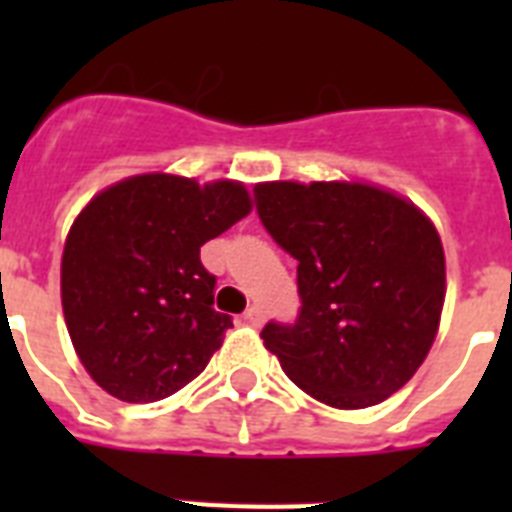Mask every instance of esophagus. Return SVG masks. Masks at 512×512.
Here are the masks:
<instances>
[{"label":"esophagus","mask_w":512,"mask_h":512,"mask_svg":"<svg viewBox=\"0 0 512 512\" xmlns=\"http://www.w3.org/2000/svg\"><path fill=\"white\" fill-rule=\"evenodd\" d=\"M244 321L252 324V327H260L263 324V308L260 305H249L247 311H244Z\"/></svg>","instance_id":"1"}]
</instances>
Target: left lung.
<instances>
[{
    "label": "left lung",
    "mask_w": 512,
    "mask_h": 512,
    "mask_svg": "<svg viewBox=\"0 0 512 512\" xmlns=\"http://www.w3.org/2000/svg\"><path fill=\"white\" fill-rule=\"evenodd\" d=\"M265 231L297 260L295 324L260 332L281 369L321 404L364 409L412 380L446 295L436 225L366 183L255 185Z\"/></svg>",
    "instance_id": "8db88e82"
}]
</instances>
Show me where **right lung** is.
<instances>
[{
  "instance_id": "add662e5",
  "label": "right lung",
  "mask_w": 512,
  "mask_h": 512,
  "mask_svg": "<svg viewBox=\"0 0 512 512\" xmlns=\"http://www.w3.org/2000/svg\"><path fill=\"white\" fill-rule=\"evenodd\" d=\"M236 180L127 177L100 191L68 231L60 300L76 356L127 404L159 401L204 372L223 345L215 276L199 249L249 215Z\"/></svg>"
}]
</instances>
